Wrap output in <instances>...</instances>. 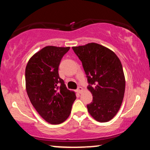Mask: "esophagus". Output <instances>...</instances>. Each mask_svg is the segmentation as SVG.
Here are the masks:
<instances>
[{"label":"esophagus","mask_w":150,"mask_h":150,"mask_svg":"<svg viewBox=\"0 0 150 150\" xmlns=\"http://www.w3.org/2000/svg\"><path fill=\"white\" fill-rule=\"evenodd\" d=\"M82 91H83V88H82V87H81V86H79L78 88H77V93H81V92H82Z\"/></svg>","instance_id":"34e87169"}]
</instances>
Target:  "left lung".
<instances>
[{"label": "left lung", "instance_id": "8db88e82", "mask_svg": "<svg viewBox=\"0 0 150 150\" xmlns=\"http://www.w3.org/2000/svg\"><path fill=\"white\" fill-rule=\"evenodd\" d=\"M72 49L80 59L93 95L88 111L99 122L111 120L118 112L124 97L125 80L122 64L110 49L97 43Z\"/></svg>", "mask_w": 150, "mask_h": 150}]
</instances>
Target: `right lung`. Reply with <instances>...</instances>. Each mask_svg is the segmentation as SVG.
Segmentation results:
<instances>
[{"instance_id":"right-lung-1","label":"right lung","mask_w":150,"mask_h":150,"mask_svg":"<svg viewBox=\"0 0 150 150\" xmlns=\"http://www.w3.org/2000/svg\"><path fill=\"white\" fill-rule=\"evenodd\" d=\"M69 49L47 46L35 53L26 67V90L30 101L39 115L51 124H59L69 117L76 99L58 73L61 59Z\"/></svg>"}]
</instances>
